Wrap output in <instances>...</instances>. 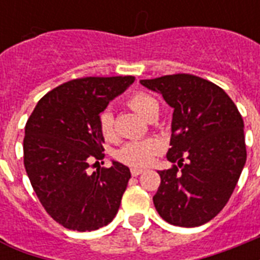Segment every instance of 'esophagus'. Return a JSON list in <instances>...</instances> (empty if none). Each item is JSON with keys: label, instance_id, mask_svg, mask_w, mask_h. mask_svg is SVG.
<instances>
[{"label": "esophagus", "instance_id": "obj_1", "mask_svg": "<svg viewBox=\"0 0 260 260\" xmlns=\"http://www.w3.org/2000/svg\"><path fill=\"white\" fill-rule=\"evenodd\" d=\"M143 173H144L143 169H138V167H132V169H131V174H132L134 177H138V175H140V174Z\"/></svg>", "mask_w": 260, "mask_h": 260}]
</instances>
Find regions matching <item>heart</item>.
<instances>
[{
  "instance_id": "heart-1",
  "label": "heart",
  "mask_w": 260,
  "mask_h": 260,
  "mask_svg": "<svg viewBox=\"0 0 260 260\" xmlns=\"http://www.w3.org/2000/svg\"><path fill=\"white\" fill-rule=\"evenodd\" d=\"M126 104L135 113L139 114L140 117L147 118V116L158 108V102L150 94L138 91L128 97ZM100 131L102 136L105 139H110L113 136V116L110 112H104L100 116ZM160 146L155 140H136L129 142L118 150L117 158L122 163H126L129 166L143 167L148 166L154 156L159 152Z\"/></svg>"
}]
</instances>
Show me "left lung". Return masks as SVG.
Instances as JSON below:
<instances>
[{"instance_id": "1", "label": "left lung", "mask_w": 260, "mask_h": 260, "mask_svg": "<svg viewBox=\"0 0 260 260\" xmlns=\"http://www.w3.org/2000/svg\"><path fill=\"white\" fill-rule=\"evenodd\" d=\"M140 83L162 94L174 109L167 159L178 166L158 171L155 208L169 224L202 225L225 206L246 165L242 114L221 87L196 75H165Z\"/></svg>"}]
</instances>
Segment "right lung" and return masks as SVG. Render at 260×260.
<instances>
[{"mask_svg": "<svg viewBox=\"0 0 260 260\" xmlns=\"http://www.w3.org/2000/svg\"><path fill=\"white\" fill-rule=\"evenodd\" d=\"M135 77H86L55 87L38 102L25 125L24 166L47 213L67 230L95 231L117 214L131 178L113 162L87 173L102 159L100 113Z\"/></svg>", "mask_w": 260, "mask_h": 260, "instance_id": "obj_1", "label": "right lung"}]
</instances>
